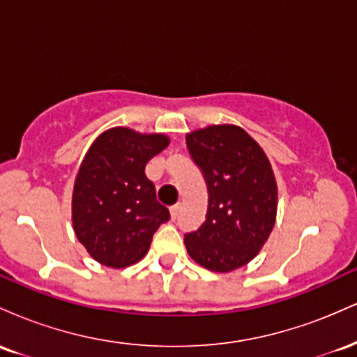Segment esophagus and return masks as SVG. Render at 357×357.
I'll return each mask as SVG.
<instances>
[{
  "label": "esophagus",
  "instance_id": "34e87169",
  "mask_svg": "<svg viewBox=\"0 0 357 357\" xmlns=\"http://www.w3.org/2000/svg\"><path fill=\"white\" fill-rule=\"evenodd\" d=\"M169 211H171V218L176 220L179 216V211H181V204H174V206L169 208Z\"/></svg>",
  "mask_w": 357,
  "mask_h": 357
}]
</instances>
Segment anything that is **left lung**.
I'll return each mask as SVG.
<instances>
[{
	"instance_id": "1",
	"label": "left lung",
	"mask_w": 357,
	"mask_h": 357,
	"mask_svg": "<svg viewBox=\"0 0 357 357\" xmlns=\"http://www.w3.org/2000/svg\"><path fill=\"white\" fill-rule=\"evenodd\" d=\"M186 144L210 195L206 221L184 235L188 255L211 272H231L252 261L273 230L275 174L265 151L238 126L192 130Z\"/></svg>"
}]
</instances>
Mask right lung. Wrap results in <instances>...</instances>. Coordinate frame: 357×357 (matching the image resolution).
Returning a JSON list of instances; mask_svg holds the SVG:
<instances>
[{
	"mask_svg": "<svg viewBox=\"0 0 357 357\" xmlns=\"http://www.w3.org/2000/svg\"><path fill=\"white\" fill-rule=\"evenodd\" d=\"M169 146L166 134H141L129 127L104 130L77 173L72 223L90 257L110 268H124L146 255L153 235L169 220L155 198L146 165Z\"/></svg>",
	"mask_w": 357,
	"mask_h": 357,
	"instance_id": "add662e5",
	"label": "right lung"
}]
</instances>
